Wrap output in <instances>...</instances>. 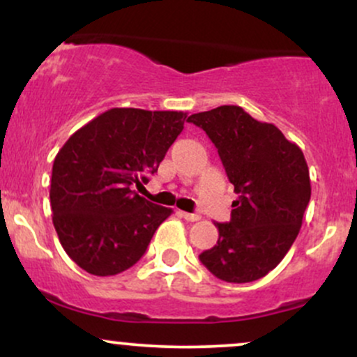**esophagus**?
I'll return each instance as SVG.
<instances>
[{
    "label": "esophagus",
    "instance_id": "34e87169",
    "mask_svg": "<svg viewBox=\"0 0 357 357\" xmlns=\"http://www.w3.org/2000/svg\"><path fill=\"white\" fill-rule=\"evenodd\" d=\"M179 215H181L183 218L186 220V221H198L199 218H202V216H199V215H196V213H186V211H179Z\"/></svg>",
    "mask_w": 357,
    "mask_h": 357
}]
</instances>
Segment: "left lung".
I'll list each match as a JSON object with an SVG mask.
<instances>
[{
	"label": "left lung",
	"instance_id": "1",
	"mask_svg": "<svg viewBox=\"0 0 357 357\" xmlns=\"http://www.w3.org/2000/svg\"><path fill=\"white\" fill-rule=\"evenodd\" d=\"M188 122L211 139L238 195L231 220L215 223L218 241L199 260L220 280H258L280 264L301 231L310 199L304 153L278 127L238 105L192 114Z\"/></svg>",
	"mask_w": 357,
	"mask_h": 357
}]
</instances>
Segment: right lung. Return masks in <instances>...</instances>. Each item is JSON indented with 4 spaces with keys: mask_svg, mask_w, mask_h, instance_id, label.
I'll return each instance as SVG.
<instances>
[{
    "mask_svg": "<svg viewBox=\"0 0 357 357\" xmlns=\"http://www.w3.org/2000/svg\"><path fill=\"white\" fill-rule=\"evenodd\" d=\"M186 114L110 109L80 127L52 169L53 227L67 255L92 275H117L144 255L171 208L139 196L176 137Z\"/></svg>",
    "mask_w": 357,
    "mask_h": 357,
    "instance_id": "obj_1",
    "label": "right lung"
}]
</instances>
